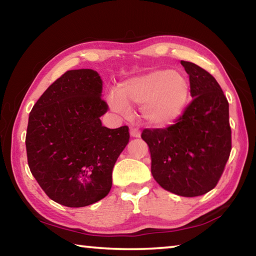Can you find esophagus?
Returning <instances> with one entry per match:
<instances>
[{"label": "esophagus", "instance_id": "esophagus-1", "mask_svg": "<svg viewBox=\"0 0 256 256\" xmlns=\"http://www.w3.org/2000/svg\"><path fill=\"white\" fill-rule=\"evenodd\" d=\"M130 134H131V136L133 138H139L140 136V131L138 128H131L130 130Z\"/></svg>", "mask_w": 256, "mask_h": 256}]
</instances>
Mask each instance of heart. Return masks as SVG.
Returning a JSON list of instances; mask_svg holds the SVG:
<instances>
[{
	"label": "heart",
	"mask_w": 256,
	"mask_h": 256,
	"mask_svg": "<svg viewBox=\"0 0 256 256\" xmlns=\"http://www.w3.org/2000/svg\"><path fill=\"white\" fill-rule=\"evenodd\" d=\"M189 99L188 78L181 72L168 70L130 77L106 94L109 107L117 112H128V104H141V117L155 128L176 123L184 115Z\"/></svg>",
	"instance_id": "obj_1"
}]
</instances>
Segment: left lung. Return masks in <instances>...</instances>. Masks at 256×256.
<instances>
[{"label":"left lung","mask_w":256,"mask_h":256,"mask_svg":"<svg viewBox=\"0 0 256 256\" xmlns=\"http://www.w3.org/2000/svg\"><path fill=\"white\" fill-rule=\"evenodd\" d=\"M192 101L176 124L144 130L152 174L162 188L182 197L202 196L216 186L231 150L229 104L210 72L181 62Z\"/></svg>","instance_id":"left-lung-1"}]
</instances>
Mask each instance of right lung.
Segmentation results:
<instances>
[{"label":"right lung","instance_id":"right-lung-1","mask_svg":"<svg viewBox=\"0 0 256 256\" xmlns=\"http://www.w3.org/2000/svg\"><path fill=\"white\" fill-rule=\"evenodd\" d=\"M101 92L96 70H68L40 96L28 118L30 172L52 200L68 208L107 196L114 165L128 142V126L101 124L108 109Z\"/></svg>","mask_w":256,"mask_h":256}]
</instances>
